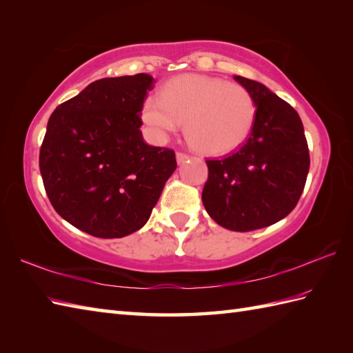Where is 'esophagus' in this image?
Returning <instances> with one entry per match:
<instances>
[{
	"mask_svg": "<svg viewBox=\"0 0 353 353\" xmlns=\"http://www.w3.org/2000/svg\"><path fill=\"white\" fill-rule=\"evenodd\" d=\"M176 159H177V163H183L186 159H190V154L188 153H183V152H177L176 153Z\"/></svg>",
	"mask_w": 353,
	"mask_h": 353,
	"instance_id": "obj_1",
	"label": "esophagus"
}]
</instances>
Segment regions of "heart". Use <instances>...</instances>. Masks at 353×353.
Listing matches in <instances>:
<instances>
[{
	"label": "heart",
	"instance_id": "obj_1",
	"mask_svg": "<svg viewBox=\"0 0 353 353\" xmlns=\"http://www.w3.org/2000/svg\"><path fill=\"white\" fill-rule=\"evenodd\" d=\"M256 112V101L245 86L182 74L165 83L162 97H145L141 118L157 142H163L186 123L185 133L192 147L221 156L235 152L249 139Z\"/></svg>",
	"mask_w": 353,
	"mask_h": 353
}]
</instances>
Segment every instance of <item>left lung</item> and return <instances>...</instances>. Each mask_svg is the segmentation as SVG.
<instances>
[{"label": "left lung", "mask_w": 353, "mask_h": 353, "mask_svg": "<svg viewBox=\"0 0 353 353\" xmlns=\"http://www.w3.org/2000/svg\"><path fill=\"white\" fill-rule=\"evenodd\" d=\"M234 79L256 101V123L235 152L206 159L201 200L220 226L250 232L277 223L296 208L308 176L310 150L294 108L259 81Z\"/></svg>", "instance_id": "1"}]
</instances>
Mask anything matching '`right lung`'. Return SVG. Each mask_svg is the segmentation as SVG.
I'll return each mask as SVG.
<instances>
[{
    "instance_id": "right-lung-1",
    "label": "right lung",
    "mask_w": 353,
    "mask_h": 353,
    "mask_svg": "<svg viewBox=\"0 0 353 353\" xmlns=\"http://www.w3.org/2000/svg\"><path fill=\"white\" fill-rule=\"evenodd\" d=\"M148 74L92 81L59 104L45 133L39 168L56 212L97 238H121L150 219L174 172V150L142 138Z\"/></svg>"
}]
</instances>
